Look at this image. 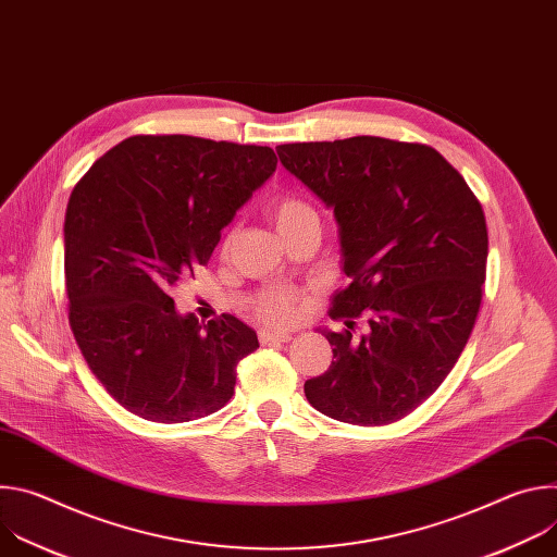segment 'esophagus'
Returning a JSON list of instances; mask_svg holds the SVG:
<instances>
[{
    "mask_svg": "<svg viewBox=\"0 0 557 557\" xmlns=\"http://www.w3.org/2000/svg\"><path fill=\"white\" fill-rule=\"evenodd\" d=\"M290 342L288 333H280V331H260V344H286Z\"/></svg>",
    "mask_w": 557,
    "mask_h": 557,
    "instance_id": "1",
    "label": "esophagus"
}]
</instances>
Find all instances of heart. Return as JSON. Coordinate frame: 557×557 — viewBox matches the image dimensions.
Returning <instances> with one entry per match:
<instances>
[{
  "label": "heart",
  "mask_w": 557,
  "mask_h": 557,
  "mask_svg": "<svg viewBox=\"0 0 557 557\" xmlns=\"http://www.w3.org/2000/svg\"><path fill=\"white\" fill-rule=\"evenodd\" d=\"M269 213H271L275 228L280 231L282 237L290 235L293 231H297L306 224H320V215H317L312 202L299 194L277 196L271 202ZM233 240H235V233L226 231L224 240H222V251H228ZM295 304H297V295L293 290L269 288V290L260 293L258 299L253 301V312H256V317H260L262 322L288 324L295 317Z\"/></svg>",
  "instance_id": "b5f03b06"
}]
</instances>
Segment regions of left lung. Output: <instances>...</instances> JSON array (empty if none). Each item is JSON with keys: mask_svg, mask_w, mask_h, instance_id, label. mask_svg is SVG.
I'll return each instance as SVG.
<instances>
[{"mask_svg": "<svg viewBox=\"0 0 557 557\" xmlns=\"http://www.w3.org/2000/svg\"><path fill=\"white\" fill-rule=\"evenodd\" d=\"M282 165L335 209L344 273L326 333L331 368L304 383L335 421L387 425L445 381L479 317L487 222L465 178L430 145L352 136L277 145ZM359 315L367 333L357 336Z\"/></svg>", "mask_w": 557, "mask_h": 557, "instance_id": "obj_1", "label": "left lung"}]
</instances>
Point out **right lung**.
Segmentation results:
<instances>
[{"mask_svg":"<svg viewBox=\"0 0 557 557\" xmlns=\"http://www.w3.org/2000/svg\"><path fill=\"white\" fill-rule=\"evenodd\" d=\"M271 147L138 134L70 194L63 224L67 322L88 368L127 412L185 423L226 406L258 335L222 314H178L172 290L205 267L222 228L271 178Z\"/></svg>","mask_w":557,"mask_h":557,"instance_id":"right-lung-1","label":"right lung"}]
</instances>
